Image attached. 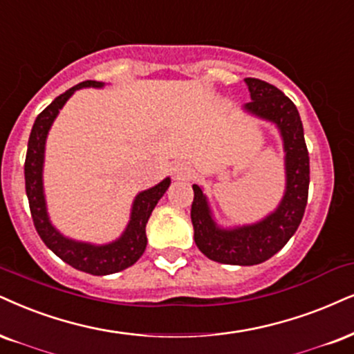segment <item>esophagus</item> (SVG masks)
Here are the masks:
<instances>
[{"mask_svg":"<svg viewBox=\"0 0 354 354\" xmlns=\"http://www.w3.org/2000/svg\"><path fill=\"white\" fill-rule=\"evenodd\" d=\"M172 176L174 178H187L190 176V165L187 162H177L172 165Z\"/></svg>","mask_w":354,"mask_h":354,"instance_id":"esophagus-1","label":"esophagus"}]
</instances>
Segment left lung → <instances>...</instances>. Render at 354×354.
Instances as JSON below:
<instances>
[{"label":"left lung","mask_w":354,"mask_h":354,"mask_svg":"<svg viewBox=\"0 0 354 354\" xmlns=\"http://www.w3.org/2000/svg\"><path fill=\"white\" fill-rule=\"evenodd\" d=\"M251 102L243 111L274 124L281 134L286 169V190L274 212L248 225L221 226L210 202L197 184L192 203L194 239L208 259L231 266H254L268 261L294 236L307 207L310 164L305 146L304 126L295 104L281 90L259 78H244Z\"/></svg>","instance_id":"obj_1"}]
</instances>
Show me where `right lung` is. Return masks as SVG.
Returning <instances> with one entry per match:
<instances>
[{
    "mask_svg": "<svg viewBox=\"0 0 354 354\" xmlns=\"http://www.w3.org/2000/svg\"><path fill=\"white\" fill-rule=\"evenodd\" d=\"M103 88V82L86 80L82 82L65 93L57 97L49 106L44 110L34 121L28 142V154H26L24 177L26 194H28L30 215L34 226L49 250L59 256L64 263L72 268L93 276H108V274L120 272L133 266L146 250V225L157 202L162 198L165 190L170 185V177H165L159 184L151 189L139 192L131 205L129 221L123 233L116 239L104 244H95L88 241H78L60 233L52 225L49 212H47L46 192H44V159H46V142L49 131L59 116L64 104L68 98L82 88Z\"/></svg>",
    "mask_w": 354,
    "mask_h": 354,
    "instance_id": "right-lung-1",
    "label": "right lung"
}]
</instances>
